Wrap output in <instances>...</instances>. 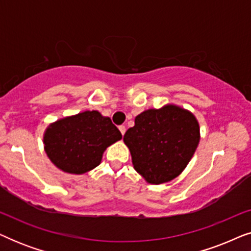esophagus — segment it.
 <instances>
[{
    "label": "esophagus",
    "mask_w": 251,
    "mask_h": 251,
    "mask_svg": "<svg viewBox=\"0 0 251 251\" xmlns=\"http://www.w3.org/2000/svg\"><path fill=\"white\" fill-rule=\"evenodd\" d=\"M119 129H120V131H121L122 135H125V132H126V126H120Z\"/></svg>",
    "instance_id": "obj_1"
}]
</instances>
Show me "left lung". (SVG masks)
Here are the masks:
<instances>
[{
	"mask_svg": "<svg viewBox=\"0 0 251 251\" xmlns=\"http://www.w3.org/2000/svg\"><path fill=\"white\" fill-rule=\"evenodd\" d=\"M123 142L137 173L147 183L159 185L186 168L200 142V126L190 111L169 104L137 115Z\"/></svg>",
	"mask_w": 251,
	"mask_h": 251,
	"instance_id": "1",
	"label": "left lung"
}]
</instances>
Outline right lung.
Returning a JSON list of instances; mask_svg holds the SVG:
<instances>
[{"mask_svg":"<svg viewBox=\"0 0 251 251\" xmlns=\"http://www.w3.org/2000/svg\"><path fill=\"white\" fill-rule=\"evenodd\" d=\"M122 138L111 119L98 111H85L60 119L44 132V150L64 173L81 175L100 163L102 153Z\"/></svg>","mask_w":251,"mask_h":251,"instance_id":"right-lung-1","label":"right lung"}]
</instances>
